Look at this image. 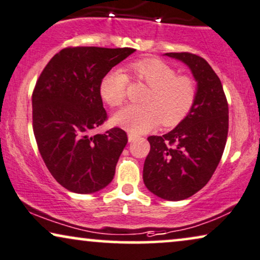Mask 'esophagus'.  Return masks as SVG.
<instances>
[{"mask_svg":"<svg viewBox=\"0 0 260 260\" xmlns=\"http://www.w3.org/2000/svg\"><path fill=\"white\" fill-rule=\"evenodd\" d=\"M136 135H134V134H129L127 135V138H129V142H133L134 140H136Z\"/></svg>","mask_w":260,"mask_h":260,"instance_id":"obj_1","label":"esophagus"}]
</instances>
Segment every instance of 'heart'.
<instances>
[{
	"mask_svg": "<svg viewBox=\"0 0 260 260\" xmlns=\"http://www.w3.org/2000/svg\"><path fill=\"white\" fill-rule=\"evenodd\" d=\"M134 79L150 87L142 98L143 105H131L114 114L113 122L131 133L143 134L161 123L165 127L180 124L193 109L198 96L196 80L178 75L177 70L156 58H146L130 66ZM129 77L112 70L103 77L100 94L113 109L126 101Z\"/></svg>",
	"mask_w": 260,
	"mask_h": 260,
	"instance_id": "1",
	"label": "heart"
}]
</instances>
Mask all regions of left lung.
I'll return each mask as SVG.
<instances>
[{
    "instance_id": "left-lung-1",
    "label": "left lung",
    "mask_w": 260,
    "mask_h": 260,
    "mask_svg": "<svg viewBox=\"0 0 260 260\" xmlns=\"http://www.w3.org/2000/svg\"><path fill=\"white\" fill-rule=\"evenodd\" d=\"M183 60L198 82L193 109L179 125L162 136H149L143 166L148 190L167 201H181L203 188L216 170L228 135V103L216 73L201 56L168 52Z\"/></svg>"
}]
</instances>
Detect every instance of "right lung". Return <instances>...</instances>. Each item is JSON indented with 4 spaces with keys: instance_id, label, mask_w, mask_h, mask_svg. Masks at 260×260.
Returning a JSON list of instances; mask_svg holds the SVG:
<instances>
[{
    "instance_id": "add662e5",
    "label": "right lung",
    "mask_w": 260,
    "mask_h": 260,
    "mask_svg": "<svg viewBox=\"0 0 260 260\" xmlns=\"http://www.w3.org/2000/svg\"><path fill=\"white\" fill-rule=\"evenodd\" d=\"M130 48L68 46L56 53L32 94L33 133L46 167L67 190L92 193L113 179L127 135L120 127L92 131L107 120L103 77L131 55Z\"/></svg>"
}]
</instances>
